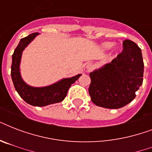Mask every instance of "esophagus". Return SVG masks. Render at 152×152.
I'll use <instances>...</instances> for the list:
<instances>
[{"mask_svg":"<svg viewBox=\"0 0 152 152\" xmlns=\"http://www.w3.org/2000/svg\"><path fill=\"white\" fill-rule=\"evenodd\" d=\"M86 69H88V71L91 70V69H92V64H91V63H88V64L86 65Z\"/></svg>","mask_w":152,"mask_h":152,"instance_id":"1","label":"esophagus"}]
</instances>
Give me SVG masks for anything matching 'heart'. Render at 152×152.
Segmentation results:
<instances>
[{
  "label": "heart",
  "mask_w": 152,
  "mask_h": 152,
  "mask_svg": "<svg viewBox=\"0 0 152 152\" xmlns=\"http://www.w3.org/2000/svg\"><path fill=\"white\" fill-rule=\"evenodd\" d=\"M113 46V43L112 42H103L102 44H101L100 46V48H101L102 50H108L110 49ZM118 49H115V51H118Z\"/></svg>",
  "instance_id": "b5f03b06"
}]
</instances>
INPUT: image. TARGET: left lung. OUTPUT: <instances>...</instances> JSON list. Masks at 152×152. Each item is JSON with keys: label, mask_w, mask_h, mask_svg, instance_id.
Returning <instances> with one entry per match:
<instances>
[{"label": "left lung", "mask_w": 152, "mask_h": 152, "mask_svg": "<svg viewBox=\"0 0 152 152\" xmlns=\"http://www.w3.org/2000/svg\"><path fill=\"white\" fill-rule=\"evenodd\" d=\"M141 50L134 42L125 40L123 50L110 63L90 73L89 95L96 106L119 109L134 99L143 83Z\"/></svg>", "instance_id": "8db88e82"}]
</instances>
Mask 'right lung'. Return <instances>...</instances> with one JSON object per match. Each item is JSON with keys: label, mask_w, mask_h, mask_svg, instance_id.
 <instances>
[{"label": "right lung", "mask_w": 152, "mask_h": 152, "mask_svg": "<svg viewBox=\"0 0 152 152\" xmlns=\"http://www.w3.org/2000/svg\"><path fill=\"white\" fill-rule=\"evenodd\" d=\"M39 34L36 32L20 39V43L12 54L11 76L15 90L27 103L34 106H45L63 101L66 97L69 88L78 80L81 74L70 78L62 79L46 87L36 88L25 83L22 79L20 69L23 51Z\"/></svg>", "instance_id": "add662e5"}]
</instances>
